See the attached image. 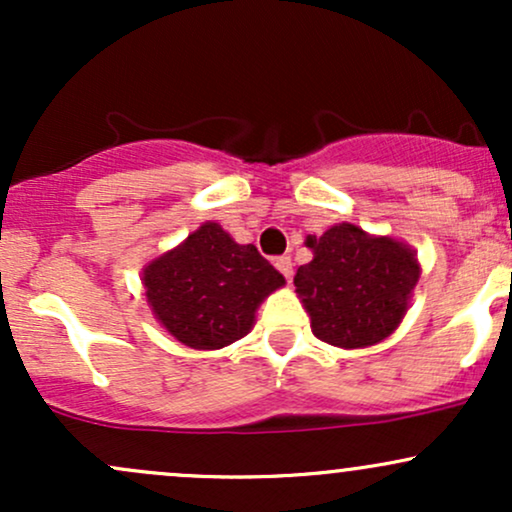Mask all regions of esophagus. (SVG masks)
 <instances>
[{
  "label": "esophagus",
  "instance_id": "34e87169",
  "mask_svg": "<svg viewBox=\"0 0 512 512\" xmlns=\"http://www.w3.org/2000/svg\"><path fill=\"white\" fill-rule=\"evenodd\" d=\"M274 267L286 276V281L293 279V262H291V257H276Z\"/></svg>",
  "mask_w": 512,
  "mask_h": 512
}]
</instances>
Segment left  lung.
Here are the masks:
<instances>
[{
    "label": "left lung",
    "mask_w": 512,
    "mask_h": 512,
    "mask_svg": "<svg viewBox=\"0 0 512 512\" xmlns=\"http://www.w3.org/2000/svg\"><path fill=\"white\" fill-rule=\"evenodd\" d=\"M305 245L313 260L298 267L293 284L315 337L339 349H366L390 337L421 276L416 252L346 221L308 236Z\"/></svg>",
    "instance_id": "8db88e82"
}]
</instances>
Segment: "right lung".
Returning a JSON list of instances; mask_svg holds the SVG:
<instances>
[{"label": "right lung", "mask_w": 512, "mask_h": 512, "mask_svg": "<svg viewBox=\"0 0 512 512\" xmlns=\"http://www.w3.org/2000/svg\"><path fill=\"white\" fill-rule=\"evenodd\" d=\"M151 313L170 337L197 351L238 342L255 313L286 279L257 252L240 245L219 223L204 221L178 248L142 269Z\"/></svg>", "instance_id": "right-lung-1"}]
</instances>
